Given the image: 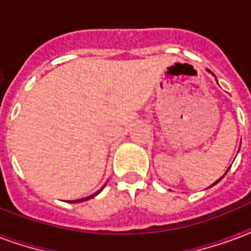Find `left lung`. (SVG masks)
I'll return each mask as SVG.
<instances>
[{"label":"left lung","mask_w":251,"mask_h":251,"mask_svg":"<svg viewBox=\"0 0 251 251\" xmlns=\"http://www.w3.org/2000/svg\"><path fill=\"white\" fill-rule=\"evenodd\" d=\"M226 173H228V170H226ZM221 179H223V176H221V178H220V179H219V180H217V182H220V180H221ZM217 182H215V183H213V184H212V186H215V184H216V183H217Z\"/></svg>","instance_id":"left-lung-1"}]
</instances>
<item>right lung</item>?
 I'll return each instance as SVG.
<instances>
[{
	"instance_id": "right-lung-1",
	"label": "right lung",
	"mask_w": 251,
	"mask_h": 251,
	"mask_svg": "<svg viewBox=\"0 0 251 251\" xmlns=\"http://www.w3.org/2000/svg\"><path fill=\"white\" fill-rule=\"evenodd\" d=\"M99 192H100V190H99L98 192H95V194H93V195L87 196V198H83V199H78V200H73V201H71V203H79V201H85V200H89V199H90V198H94L95 195H98Z\"/></svg>"
}]
</instances>
